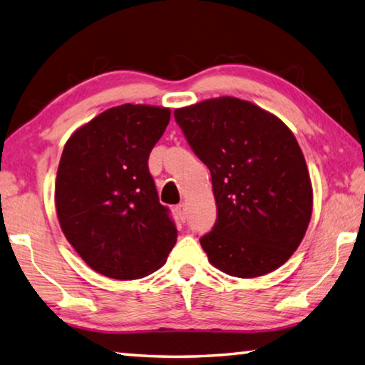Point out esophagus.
I'll use <instances>...</instances> for the list:
<instances>
[{
    "mask_svg": "<svg viewBox=\"0 0 365 365\" xmlns=\"http://www.w3.org/2000/svg\"><path fill=\"white\" fill-rule=\"evenodd\" d=\"M175 212H176V216L180 217L181 222L185 221V210H184V205H176V206H175Z\"/></svg>",
    "mask_w": 365,
    "mask_h": 365,
    "instance_id": "obj_1",
    "label": "esophagus"
}]
</instances>
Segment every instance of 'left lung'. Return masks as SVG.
Returning a JSON list of instances; mask_svg holds the SVG:
<instances>
[{
	"label": "left lung",
	"instance_id": "obj_1",
	"mask_svg": "<svg viewBox=\"0 0 365 365\" xmlns=\"http://www.w3.org/2000/svg\"><path fill=\"white\" fill-rule=\"evenodd\" d=\"M175 119L211 173L217 219L200 238L210 264L237 278L274 272L302 243L313 211L310 173L294 133L235 97L178 108Z\"/></svg>",
	"mask_w": 365,
	"mask_h": 365
}]
</instances>
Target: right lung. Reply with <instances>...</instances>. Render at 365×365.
Wrapping results in <instances>:
<instances>
[{
	"mask_svg": "<svg viewBox=\"0 0 365 365\" xmlns=\"http://www.w3.org/2000/svg\"><path fill=\"white\" fill-rule=\"evenodd\" d=\"M170 108H109L68 138L55 180L61 232L103 277L138 279L167 262L178 232L159 202L148 159Z\"/></svg>",
	"mask_w": 365,
	"mask_h": 365,
	"instance_id": "obj_1",
	"label": "right lung"
}]
</instances>
